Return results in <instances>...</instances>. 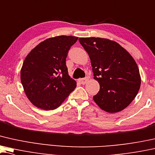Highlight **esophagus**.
Masks as SVG:
<instances>
[{
	"label": "esophagus",
	"mask_w": 155,
	"mask_h": 155,
	"mask_svg": "<svg viewBox=\"0 0 155 155\" xmlns=\"http://www.w3.org/2000/svg\"><path fill=\"white\" fill-rule=\"evenodd\" d=\"M88 80H89L88 78H81V79H79L78 80V81H79L80 83H81L82 84H85L87 82H88Z\"/></svg>",
	"instance_id": "esophagus-1"
}]
</instances>
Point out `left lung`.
I'll return each instance as SVG.
<instances>
[{
  "mask_svg": "<svg viewBox=\"0 0 155 155\" xmlns=\"http://www.w3.org/2000/svg\"><path fill=\"white\" fill-rule=\"evenodd\" d=\"M88 53L100 90L93 99L101 109L110 113L122 111L140 89L141 78L137 64L120 44L101 38H80Z\"/></svg>",
  "mask_w": 155,
  "mask_h": 155,
  "instance_id": "obj_1",
  "label": "left lung"
}]
</instances>
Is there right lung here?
Wrapping results in <instances>:
<instances>
[{"mask_svg":"<svg viewBox=\"0 0 155 155\" xmlns=\"http://www.w3.org/2000/svg\"><path fill=\"white\" fill-rule=\"evenodd\" d=\"M78 37L59 35L45 40L24 59L20 72L24 92L38 108H57L77 86L68 75L66 59Z\"/></svg>","mask_w":155,"mask_h":155,"instance_id":"right-lung-1","label":"right lung"}]
</instances>
